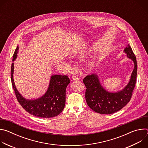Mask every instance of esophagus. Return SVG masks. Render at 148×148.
I'll list each match as a JSON object with an SVG mask.
<instances>
[{
    "label": "esophagus",
    "instance_id": "1",
    "mask_svg": "<svg viewBox=\"0 0 148 148\" xmlns=\"http://www.w3.org/2000/svg\"><path fill=\"white\" fill-rule=\"evenodd\" d=\"M72 79H74V80H78L79 79V78L78 76L77 75H73L72 76Z\"/></svg>",
    "mask_w": 148,
    "mask_h": 148
}]
</instances>
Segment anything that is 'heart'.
Returning a JSON list of instances; mask_svg holds the SVG:
<instances>
[{
    "instance_id": "b5f03b06",
    "label": "heart",
    "mask_w": 148,
    "mask_h": 148,
    "mask_svg": "<svg viewBox=\"0 0 148 148\" xmlns=\"http://www.w3.org/2000/svg\"><path fill=\"white\" fill-rule=\"evenodd\" d=\"M80 54H82V53H80Z\"/></svg>"
}]
</instances>
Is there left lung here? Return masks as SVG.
Returning a JSON list of instances; mask_svg holds the SVG:
<instances>
[{"label": "left lung", "instance_id": "8db88e82", "mask_svg": "<svg viewBox=\"0 0 148 148\" xmlns=\"http://www.w3.org/2000/svg\"><path fill=\"white\" fill-rule=\"evenodd\" d=\"M123 52L134 63L129 82L122 90L117 92H109L101 85L98 75L92 74L86 76L83 82L87 88L86 99L88 107L95 112L101 114L115 113L127 104L131 99L134 89L136 75L137 62L132 48L128 45Z\"/></svg>", "mask_w": 148, "mask_h": 148}]
</instances>
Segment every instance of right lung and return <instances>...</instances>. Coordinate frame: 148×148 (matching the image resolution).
Segmentation results:
<instances>
[{"mask_svg": "<svg viewBox=\"0 0 148 148\" xmlns=\"http://www.w3.org/2000/svg\"><path fill=\"white\" fill-rule=\"evenodd\" d=\"M18 46L15 50L13 62L16 59ZM14 62L11 67V79L13 88L17 99L27 112L39 118H50L59 115L64 108L66 103V91L70 82L67 75H52L47 91L41 97L29 99L24 98L17 90L13 79Z\"/></svg>", "mask_w": 148, "mask_h": 148, "instance_id": "1", "label": "right lung"}]
</instances>
